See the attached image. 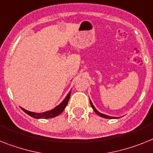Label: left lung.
<instances>
[{
  "instance_id": "1",
  "label": "left lung",
  "mask_w": 153,
  "mask_h": 153,
  "mask_svg": "<svg viewBox=\"0 0 153 153\" xmlns=\"http://www.w3.org/2000/svg\"><path fill=\"white\" fill-rule=\"evenodd\" d=\"M89 102H90V105H91L92 108H93V109L94 110V111L98 115H100V116H101V117L103 118H105V119H114V117H112V116H109V115H104V114H102V113H100L99 111L97 110L96 108H95V107L94 106V105H93V103L91 102V100H89Z\"/></svg>"
}]
</instances>
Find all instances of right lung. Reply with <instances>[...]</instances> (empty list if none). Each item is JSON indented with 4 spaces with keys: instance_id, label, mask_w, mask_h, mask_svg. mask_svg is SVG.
<instances>
[{
    "instance_id": "obj_1",
    "label": "right lung",
    "mask_w": 153,
    "mask_h": 153,
    "mask_svg": "<svg viewBox=\"0 0 153 153\" xmlns=\"http://www.w3.org/2000/svg\"><path fill=\"white\" fill-rule=\"evenodd\" d=\"M71 96V91L69 92V94L67 95V97H65L63 101H62L60 104H59L58 106H56L55 108L52 109L50 111H47L45 112L42 113H36V112H32V111H27L26 109L21 108V109L24 111L25 113H27V115H29L30 116L34 118V119H50V118L56 117L57 115H59L60 113L63 112V111L64 110V108H66L67 105H68V100H69V98Z\"/></svg>"
}]
</instances>
